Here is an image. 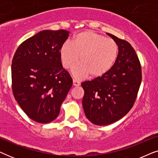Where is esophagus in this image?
<instances>
[{
    "label": "esophagus",
    "mask_w": 158,
    "mask_h": 158,
    "mask_svg": "<svg viewBox=\"0 0 158 158\" xmlns=\"http://www.w3.org/2000/svg\"><path fill=\"white\" fill-rule=\"evenodd\" d=\"M80 85H81V83H80V81H77V80L73 79V85L79 86Z\"/></svg>",
    "instance_id": "34e87169"
}]
</instances>
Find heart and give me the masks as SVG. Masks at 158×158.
<instances>
[{"label":"heart","instance_id":"obj_1","mask_svg":"<svg viewBox=\"0 0 158 158\" xmlns=\"http://www.w3.org/2000/svg\"><path fill=\"white\" fill-rule=\"evenodd\" d=\"M118 46L112 39L93 31L79 32L73 36L72 42H66L60 48V58L63 67L70 69L76 78L90 74L93 77L103 76L109 72L118 57Z\"/></svg>","mask_w":158,"mask_h":158}]
</instances>
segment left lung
Instances as JSON below:
<instances>
[{"instance_id":"1","label":"left lung","mask_w":158,"mask_h":158,"mask_svg":"<svg viewBox=\"0 0 158 158\" xmlns=\"http://www.w3.org/2000/svg\"><path fill=\"white\" fill-rule=\"evenodd\" d=\"M107 34L118 46L115 63L106 74L81 83L84 112L90 122L98 126L117 122L130 111L142 81L141 65L131 45Z\"/></svg>"}]
</instances>
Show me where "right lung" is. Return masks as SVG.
I'll use <instances>...</instances> for the list:
<instances>
[{
	"instance_id": "add662e5",
	"label": "right lung",
	"mask_w": 158,
	"mask_h": 158,
	"mask_svg": "<svg viewBox=\"0 0 158 158\" xmlns=\"http://www.w3.org/2000/svg\"><path fill=\"white\" fill-rule=\"evenodd\" d=\"M68 36L66 30H43L21 43L13 58L14 98L30 118L41 124L57 117L73 85L60 53Z\"/></svg>"
}]
</instances>
